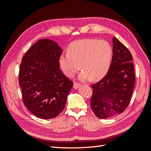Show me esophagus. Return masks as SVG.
Here are the masks:
<instances>
[{
  "label": "esophagus",
  "instance_id": "34e87169",
  "mask_svg": "<svg viewBox=\"0 0 151 151\" xmlns=\"http://www.w3.org/2000/svg\"><path fill=\"white\" fill-rule=\"evenodd\" d=\"M81 86V84H79V83H77V82H74L73 88H75V89H77V88H78Z\"/></svg>",
  "mask_w": 151,
  "mask_h": 151
}]
</instances>
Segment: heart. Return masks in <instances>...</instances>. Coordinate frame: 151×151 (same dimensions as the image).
I'll list each match as a JSON object with an SVG mask.
<instances>
[{
  "label": "heart",
  "instance_id": "b5f03b06",
  "mask_svg": "<svg viewBox=\"0 0 151 151\" xmlns=\"http://www.w3.org/2000/svg\"><path fill=\"white\" fill-rule=\"evenodd\" d=\"M68 53L62 54L59 64L63 73L73 77L81 68L84 70L78 78L85 81L91 79L99 81L106 75L110 67L113 50L107 41L93 39L74 41L69 45Z\"/></svg>",
  "mask_w": 151,
  "mask_h": 151
}]
</instances>
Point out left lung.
<instances>
[{
	"instance_id": "obj_1",
	"label": "left lung",
	"mask_w": 151,
	"mask_h": 151,
	"mask_svg": "<svg viewBox=\"0 0 151 151\" xmlns=\"http://www.w3.org/2000/svg\"><path fill=\"white\" fill-rule=\"evenodd\" d=\"M132 56L129 50L113 38V57L104 77L93 84L91 108L100 119L121 114L129 106L135 85Z\"/></svg>"
}]
</instances>
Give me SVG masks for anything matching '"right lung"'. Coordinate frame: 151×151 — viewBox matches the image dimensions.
I'll return each instance as SVG.
<instances>
[{
    "instance_id": "obj_1",
    "label": "right lung",
    "mask_w": 151,
    "mask_h": 151,
    "mask_svg": "<svg viewBox=\"0 0 151 151\" xmlns=\"http://www.w3.org/2000/svg\"><path fill=\"white\" fill-rule=\"evenodd\" d=\"M62 50L55 41L40 40L28 49L20 65L19 82L24 104L43 119L63 111L73 85L60 69Z\"/></svg>"
}]
</instances>
